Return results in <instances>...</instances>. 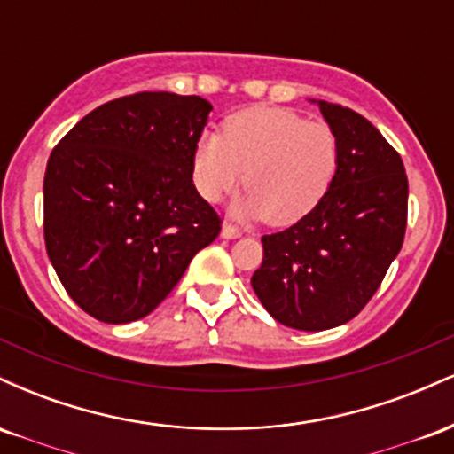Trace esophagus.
<instances>
[{
	"instance_id": "34e87169",
	"label": "esophagus",
	"mask_w": 454,
	"mask_h": 454,
	"mask_svg": "<svg viewBox=\"0 0 454 454\" xmlns=\"http://www.w3.org/2000/svg\"><path fill=\"white\" fill-rule=\"evenodd\" d=\"M222 237L223 239H239V237H243V231H239V228L232 226V223H223Z\"/></svg>"
}]
</instances>
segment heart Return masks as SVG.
Returning a JSON list of instances; mask_svg holds the SVG:
<instances>
[{
    "label": "heart",
    "mask_w": 454,
    "mask_h": 454,
    "mask_svg": "<svg viewBox=\"0 0 454 454\" xmlns=\"http://www.w3.org/2000/svg\"><path fill=\"white\" fill-rule=\"evenodd\" d=\"M337 166L340 147L326 123L307 121L286 108L254 106L228 117L222 137L205 134L198 140L192 176L209 202L243 176L249 192L232 205L234 215L290 226L320 205Z\"/></svg>",
    "instance_id": "obj_1"
}]
</instances>
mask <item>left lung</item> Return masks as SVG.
<instances>
[{
    "label": "left lung",
    "instance_id": "1",
    "mask_svg": "<svg viewBox=\"0 0 454 454\" xmlns=\"http://www.w3.org/2000/svg\"><path fill=\"white\" fill-rule=\"evenodd\" d=\"M316 104L337 137V175L303 220L264 234L262 264L252 275L264 309L299 331L352 320L397 258L408 223V176L397 151L352 108Z\"/></svg>",
    "mask_w": 454,
    "mask_h": 454
}]
</instances>
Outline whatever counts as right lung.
Masks as SVG:
<instances>
[{"label":"right lung","instance_id":"obj_1","mask_svg":"<svg viewBox=\"0 0 454 454\" xmlns=\"http://www.w3.org/2000/svg\"><path fill=\"white\" fill-rule=\"evenodd\" d=\"M211 104L143 91L81 119L51 153L44 243L82 311L126 325L158 307L222 220L192 181Z\"/></svg>","mask_w":454,"mask_h":454}]
</instances>
